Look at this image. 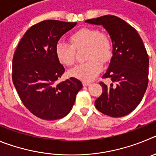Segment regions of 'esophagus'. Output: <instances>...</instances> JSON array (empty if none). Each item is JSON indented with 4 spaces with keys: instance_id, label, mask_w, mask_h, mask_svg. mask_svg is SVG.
<instances>
[{
    "instance_id": "34e87169",
    "label": "esophagus",
    "mask_w": 156,
    "mask_h": 156,
    "mask_svg": "<svg viewBox=\"0 0 156 156\" xmlns=\"http://www.w3.org/2000/svg\"><path fill=\"white\" fill-rule=\"evenodd\" d=\"M90 84V82H86V81H83V85L84 87H87V86H89V85Z\"/></svg>"
}]
</instances>
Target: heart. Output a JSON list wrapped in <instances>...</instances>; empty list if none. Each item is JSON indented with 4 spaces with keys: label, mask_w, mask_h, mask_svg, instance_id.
<instances>
[{
    "label": "heart",
    "mask_w": 156,
    "mask_h": 156,
    "mask_svg": "<svg viewBox=\"0 0 156 156\" xmlns=\"http://www.w3.org/2000/svg\"><path fill=\"white\" fill-rule=\"evenodd\" d=\"M70 40L73 45L58 41L55 46V55L58 61L65 66H73L76 60V49L87 48L85 58L87 61L70 70L69 75L83 81H90L99 74L102 66L111 58L112 45L106 34L98 30L84 27L72 34Z\"/></svg>",
    "instance_id": "heart-1"
}]
</instances>
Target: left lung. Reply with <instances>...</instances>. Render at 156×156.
Returning <instances> with one entry per match:
<instances>
[{
    "label": "left lung",
    "instance_id": "8db88e82",
    "mask_svg": "<svg viewBox=\"0 0 156 156\" xmlns=\"http://www.w3.org/2000/svg\"><path fill=\"white\" fill-rule=\"evenodd\" d=\"M85 23L102 26L112 43V57L103 76L112 83L109 86L100 83L103 91L95 107L112 117L128 115L140 104L148 87L149 59L144 43L137 30L116 16H101Z\"/></svg>",
    "mask_w": 156,
    "mask_h": 156
}]
</instances>
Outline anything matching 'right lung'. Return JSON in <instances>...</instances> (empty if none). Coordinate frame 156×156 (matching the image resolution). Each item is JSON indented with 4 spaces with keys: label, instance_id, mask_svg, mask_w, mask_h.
Masks as SVG:
<instances>
[{
    "label": "right lung",
    "instance_id": "add662e5",
    "mask_svg": "<svg viewBox=\"0 0 156 156\" xmlns=\"http://www.w3.org/2000/svg\"><path fill=\"white\" fill-rule=\"evenodd\" d=\"M76 23L45 20L30 27L14 54L12 81L27 109L45 120L62 119L69 113L83 87L71 77L57 83L65 69L55 55V46Z\"/></svg>",
    "mask_w": 156,
    "mask_h": 156
}]
</instances>
